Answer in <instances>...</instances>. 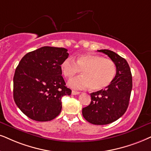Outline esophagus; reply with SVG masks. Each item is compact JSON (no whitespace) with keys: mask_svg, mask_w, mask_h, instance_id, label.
I'll return each instance as SVG.
<instances>
[{"mask_svg":"<svg viewBox=\"0 0 151 151\" xmlns=\"http://www.w3.org/2000/svg\"><path fill=\"white\" fill-rule=\"evenodd\" d=\"M80 92H79V91H72V94L75 95H78L79 94Z\"/></svg>","mask_w":151,"mask_h":151,"instance_id":"34e87169","label":"esophagus"}]
</instances>
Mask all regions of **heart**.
Here are the masks:
<instances>
[{
	"label": "heart",
	"instance_id": "1",
	"mask_svg": "<svg viewBox=\"0 0 151 151\" xmlns=\"http://www.w3.org/2000/svg\"><path fill=\"white\" fill-rule=\"evenodd\" d=\"M60 68L67 79H72L81 71L82 76L70 80L69 86L76 89L90 87L93 91L107 87L116 74V65L113 60L93 53L80 55L75 61L68 57L62 62Z\"/></svg>",
	"mask_w": 151,
	"mask_h": 151
}]
</instances>
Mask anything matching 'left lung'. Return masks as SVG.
I'll use <instances>...</instances> for the list:
<instances>
[{"mask_svg":"<svg viewBox=\"0 0 151 151\" xmlns=\"http://www.w3.org/2000/svg\"><path fill=\"white\" fill-rule=\"evenodd\" d=\"M98 51L105 53L115 63L116 74L107 87L91 93V104L83 108L82 114L89 123L106 125L116 121L126 111L132 88V77L125 58L108 49Z\"/></svg>","mask_w":151,"mask_h":151,"instance_id":"left-lung-1","label":"left lung"}]
</instances>
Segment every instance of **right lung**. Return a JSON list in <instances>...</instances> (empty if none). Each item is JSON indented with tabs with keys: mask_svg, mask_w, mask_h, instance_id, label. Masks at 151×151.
Returning <instances> with one entry per match:
<instances>
[{
	"mask_svg": "<svg viewBox=\"0 0 151 151\" xmlns=\"http://www.w3.org/2000/svg\"><path fill=\"white\" fill-rule=\"evenodd\" d=\"M68 49L42 47L26 53L13 79V97L25 115L36 121H49L61 111V98L70 95L61 76L60 65L68 58Z\"/></svg>",
	"mask_w": 151,
	"mask_h": 151,
	"instance_id": "1",
	"label": "right lung"
}]
</instances>
